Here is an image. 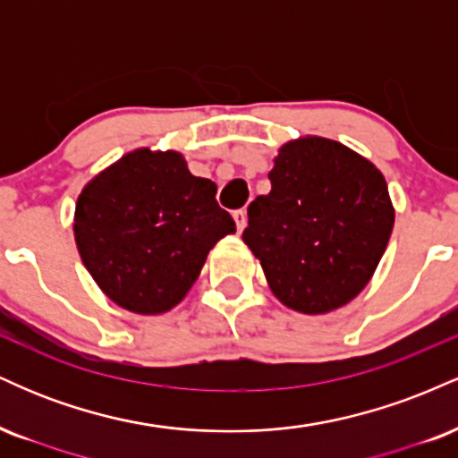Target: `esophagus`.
Segmentation results:
<instances>
[{"mask_svg":"<svg viewBox=\"0 0 458 458\" xmlns=\"http://www.w3.org/2000/svg\"><path fill=\"white\" fill-rule=\"evenodd\" d=\"M233 217H234V222H236V230H239V233H241V230H243L245 225H247V213L243 211V208H239V211H234Z\"/></svg>","mask_w":458,"mask_h":458,"instance_id":"esophagus-1","label":"esophagus"}]
</instances>
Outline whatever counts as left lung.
<instances>
[{"label": "left lung", "mask_w": 458, "mask_h": 458, "mask_svg": "<svg viewBox=\"0 0 458 458\" xmlns=\"http://www.w3.org/2000/svg\"><path fill=\"white\" fill-rule=\"evenodd\" d=\"M271 191L247 208L243 243L271 293L301 314H327L360 295L394 228L381 170L335 140L306 135L273 159Z\"/></svg>", "instance_id": "1"}]
</instances>
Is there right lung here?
Here are the masks:
<instances>
[{
    "label": "right lung",
    "mask_w": 458,
    "mask_h": 458,
    "mask_svg": "<svg viewBox=\"0 0 458 458\" xmlns=\"http://www.w3.org/2000/svg\"><path fill=\"white\" fill-rule=\"evenodd\" d=\"M215 193L181 152L150 148L127 152L81 189L72 219L79 256L115 306L152 317L185 299L208 251L236 233Z\"/></svg>",
    "instance_id": "add662e5"
}]
</instances>
